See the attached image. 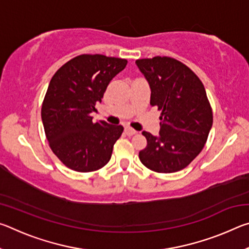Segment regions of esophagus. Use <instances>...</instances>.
I'll use <instances>...</instances> for the list:
<instances>
[{"label": "esophagus", "instance_id": "obj_1", "mask_svg": "<svg viewBox=\"0 0 249 249\" xmlns=\"http://www.w3.org/2000/svg\"><path fill=\"white\" fill-rule=\"evenodd\" d=\"M125 133L127 134L128 136H133V135L137 134L136 130H135V129L132 128V127H129V126H126V127H125Z\"/></svg>", "mask_w": 249, "mask_h": 249}]
</instances>
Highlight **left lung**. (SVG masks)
Wrapping results in <instances>:
<instances>
[{
  "label": "left lung",
  "mask_w": 249,
  "mask_h": 249,
  "mask_svg": "<svg viewBox=\"0 0 249 249\" xmlns=\"http://www.w3.org/2000/svg\"><path fill=\"white\" fill-rule=\"evenodd\" d=\"M136 65L149 84L150 105L161 109L158 136L142 132L147 146L140 151L141 161L160 174L179 171L201 153L212 127L204 86L174 58L138 59Z\"/></svg>",
  "instance_id": "1"
}]
</instances>
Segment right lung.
Returning <instances> with one entry per match:
<instances>
[{"label": "right lung", "mask_w": 249, "mask_h": 249, "mask_svg": "<svg viewBox=\"0 0 249 249\" xmlns=\"http://www.w3.org/2000/svg\"><path fill=\"white\" fill-rule=\"evenodd\" d=\"M126 59L80 54L57 70L46 92L41 120L53 154L70 169L90 172L109 161L122 125L92 122L108 83L123 70Z\"/></svg>", "instance_id": "obj_1"}]
</instances>
